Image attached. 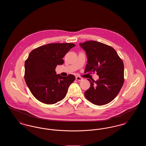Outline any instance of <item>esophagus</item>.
Here are the masks:
<instances>
[{"mask_svg":"<svg viewBox=\"0 0 146 146\" xmlns=\"http://www.w3.org/2000/svg\"><path fill=\"white\" fill-rule=\"evenodd\" d=\"M76 79L77 81H82L83 80V79L79 76H76Z\"/></svg>","mask_w":146,"mask_h":146,"instance_id":"1","label":"esophagus"}]
</instances>
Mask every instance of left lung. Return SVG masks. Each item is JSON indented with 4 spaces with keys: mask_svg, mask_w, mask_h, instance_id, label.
Returning <instances> with one entry per match:
<instances>
[{
    "mask_svg": "<svg viewBox=\"0 0 146 146\" xmlns=\"http://www.w3.org/2000/svg\"><path fill=\"white\" fill-rule=\"evenodd\" d=\"M88 58L85 72H97L96 81L88 79L90 88L84 93L91 103L102 106L111 102L117 96L124 83V64L116 51L96 41L79 43Z\"/></svg>",
    "mask_w": 146,
    "mask_h": 146,
    "instance_id": "obj_1",
    "label": "left lung"
}]
</instances>
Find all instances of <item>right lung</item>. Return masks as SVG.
I'll list each match as a JSON object with an SVG mask.
<instances>
[{
	"mask_svg": "<svg viewBox=\"0 0 146 146\" xmlns=\"http://www.w3.org/2000/svg\"><path fill=\"white\" fill-rule=\"evenodd\" d=\"M75 46L72 43H50L31 52L25 63V79L38 100L46 104H54L66 96L75 76L57 74L56 67L63 64V57Z\"/></svg>",
	"mask_w": 146,
	"mask_h": 146,
	"instance_id": "right-lung-1",
	"label": "right lung"
}]
</instances>
